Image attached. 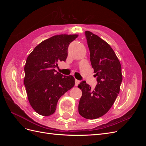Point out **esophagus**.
<instances>
[{"label":"esophagus","mask_w":146,"mask_h":146,"mask_svg":"<svg viewBox=\"0 0 146 146\" xmlns=\"http://www.w3.org/2000/svg\"><path fill=\"white\" fill-rule=\"evenodd\" d=\"M80 81L78 80H77V79H76V80H75V85H76V86H77L79 83H80Z\"/></svg>","instance_id":"1"}]
</instances>
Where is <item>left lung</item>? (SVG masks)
<instances>
[{
	"label": "left lung",
	"mask_w": 146,
	"mask_h": 146,
	"mask_svg": "<svg viewBox=\"0 0 146 146\" xmlns=\"http://www.w3.org/2000/svg\"><path fill=\"white\" fill-rule=\"evenodd\" d=\"M85 34L98 83L93 90L85 81L78 86L82 91L78 113L86 119H94L104 116L113 105L120 91L122 70L117 56L107 42L89 31Z\"/></svg>",
	"instance_id": "1"
}]
</instances>
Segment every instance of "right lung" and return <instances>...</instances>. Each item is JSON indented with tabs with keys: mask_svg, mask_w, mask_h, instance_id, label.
I'll return each instance as SVG.
<instances>
[{
	"mask_svg": "<svg viewBox=\"0 0 146 146\" xmlns=\"http://www.w3.org/2000/svg\"><path fill=\"white\" fill-rule=\"evenodd\" d=\"M77 36L55 35L41 42L27 57L24 83L30 105L39 114H54L59 99L75 85L72 76H63L55 68L58 61L66 60L69 45Z\"/></svg>",
	"mask_w": 146,
	"mask_h": 146,
	"instance_id": "right-lung-1",
	"label": "right lung"
}]
</instances>
